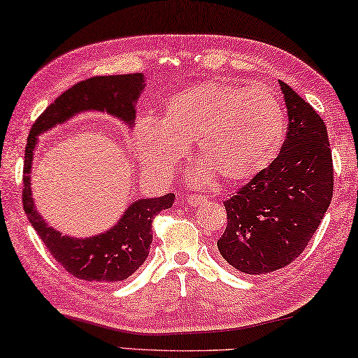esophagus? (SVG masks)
Masks as SVG:
<instances>
[{"mask_svg":"<svg viewBox=\"0 0 358 358\" xmlns=\"http://www.w3.org/2000/svg\"><path fill=\"white\" fill-rule=\"evenodd\" d=\"M185 199H187V203H189L190 208H198V206L204 201V198L198 196V195H189Z\"/></svg>","mask_w":358,"mask_h":358,"instance_id":"1","label":"esophagus"}]
</instances>
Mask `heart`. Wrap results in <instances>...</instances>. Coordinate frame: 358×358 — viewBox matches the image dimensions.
I'll list each match as a JSON object with an SVG mask.
<instances>
[{"label":"heart","mask_w":358,"mask_h":358,"mask_svg":"<svg viewBox=\"0 0 358 358\" xmlns=\"http://www.w3.org/2000/svg\"><path fill=\"white\" fill-rule=\"evenodd\" d=\"M286 116L266 87L204 81L168 100L162 117L138 119L131 143L150 178L165 180L196 143L195 182L239 185L266 169L283 146Z\"/></svg>","instance_id":"1"}]
</instances>
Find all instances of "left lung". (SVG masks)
<instances>
[{
	"mask_svg": "<svg viewBox=\"0 0 358 358\" xmlns=\"http://www.w3.org/2000/svg\"><path fill=\"white\" fill-rule=\"evenodd\" d=\"M280 90L289 117L281 152L224 201L228 224L217 242L224 261L248 275L275 272L300 256L334 195L322 117L283 81Z\"/></svg>",
	"mask_w": 358,
	"mask_h": 358,
	"instance_id": "8db88e82",
	"label": "left lung"
}]
</instances>
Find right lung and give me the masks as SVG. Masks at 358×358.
I'll return each instance as SVG.
<instances>
[{"mask_svg":"<svg viewBox=\"0 0 358 358\" xmlns=\"http://www.w3.org/2000/svg\"><path fill=\"white\" fill-rule=\"evenodd\" d=\"M146 86L144 73L110 75L80 81L62 92L37 117L29 130L23 168V209L29 223L45 243L53 258L78 280L116 283L129 278L146 261L152 243V218L174 203L173 193L159 198H141L127 206L115 227L91 237H71L43 220L37 212L31 171L39 136L85 111L106 113L122 121L129 129L135 125L136 100Z\"/></svg>","mask_w":358,"mask_h":358,"instance_id":"obj_1","label":"right lung"}]
</instances>
